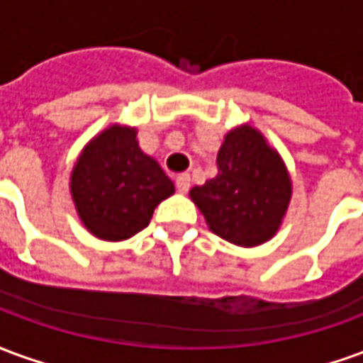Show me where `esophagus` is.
Instances as JSON below:
<instances>
[{
    "label": "esophagus",
    "instance_id": "esophagus-1",
    "mask_svg": "<svg viewBox=\"0 0 363 363\" xmlns=\"http://www.w3.org/2000/svg\"><path fill=\"white\" fill-rule=\"evenodd\" d=\"M174 184H177V190H179L181 194H186L190 189V174L181 173L177 179H174Z\"/></svg>",
    "mask_w": 363,
    "mask_h": 363
}]
</instances>
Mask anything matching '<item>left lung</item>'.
Here are the masks:
<instances>
[{
    "label": "left lung",
    "instance_id": "1",
    "mask_svg": "<svg viewBox=\"0 0 363 363\" xmlns=\"http://www.w3.org/2000/svg\"><path fill=\"white\" fill-rule=\"evenodd\" d=\"M212 233L237 247L270 241L291 200L288 167L251 124L229 130L218 151V174L190 190Z\"/></svg>",
    "mask_w": 363,
    "mask_h": 363
}]
</instances>
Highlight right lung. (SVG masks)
Segmentation results:
<instances>
[{"label": "right lung", "mask_w": 363, "mask_h": 363, "mask_svg": "<svg viewBox=\"0 0 363 363\" xmlns=\"http://www.w3.org/2000/svg\"><path fill=\"white\" fill-rule=\"evenodd\" d=\"M138 130L111 124L75 161L69 192L83 228L103 241H124L147 228L153 210L174 194L173 181L143 153Z\"/></svg>", "instance_id": "obj_1"}]
</instances>
